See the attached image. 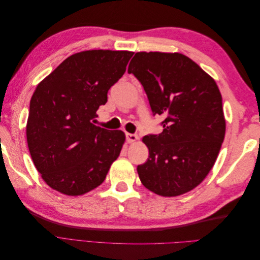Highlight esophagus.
Instances as JSON below:
<instances>
[{"mask_svg":"<svg viewBox=\"0 0 260 260\" xmlns=\"http://www.w3.org/2000/svg\"><path fill=\"white\" fill-rule=\"evenodd\" d=\"M125 138H127L128 143H133L139 139L137 135H133V133H125Z\"/></svg>","mask_w":260,"mask_h":260,"instance_id":"1","label":"esophagus"}]
</instances>
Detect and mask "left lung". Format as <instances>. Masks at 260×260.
<instances>
[{"mask_svg":"<svg viewBox=\"0 0 260 260\" xmlns=\"http://www.w3.org/2000/svg\"><path fill=\"white\" fill-rule=\"evenodd\" d=\"M128 73L143 85L162 132L143 138L148 158L138 166L142 184L160 196L193 190L209 174L225 133L215 80L180 53L138 52Z\"/></svg>","mask_w":260,"mask_h":260,"instance_id":"1","label":"left lung"}]
</instances>
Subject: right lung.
Masks as SVG:
<instances>
[{
    "instance_id": "1",
    "label": "right lung",
    "mask_w": 260,
    "mask_h": 260,
    "mask_svg": "<svg viewBox=\"0 0 260 260\" xmlns=\"http://www.w3.org/2000/svg\"><path fill=\"white\" fill-rule=\"evenodd\" d=\"M133 52L92 50L67 57L38 84L26 127L31 158L53 190L69 196L103 183L125 136L93 124Z\"/></svg>"
}]
</instances>
